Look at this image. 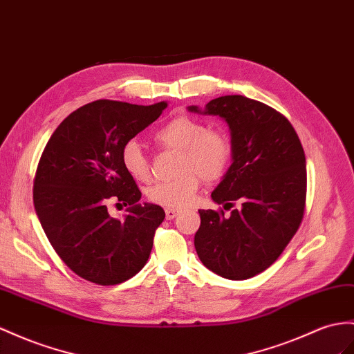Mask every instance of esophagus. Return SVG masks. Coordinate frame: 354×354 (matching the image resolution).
Instances as JSON below:
<instances>
[{
  "instance_id": "34e87169",
  "label": "esophagus",
  "mask_w": 354,
  "mask_h": 354,
  "mask_svg": "<svg viewBox=\"0 0 354 354\" xmlns=\"http://www.w3.org/2000/svg\"><path fill=\"white\" fill-rule=\"evenodd\" d=\"M178 214H179L178 209H169V207H167V209H166V218L167 220H174V218H176Z\"/></svg>"
}]
</instances>
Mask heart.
I'll return each instance as SVG.
<instances>
[{"label": "heart", "mask_w": 354, "mask_h": 354, "mask_svg": "<svg viewBox=\"0 0 354 354\" xmlns=\"http://www.w3.org/2000/svg\"><path fill=\"white\" fill-rule=\"evenodd\" d=\"M160 147L179 151V176L171 180H161L147 189L152 203L178 209L192 203L205 180L220 179L227 170L232 158V143L220 130H209L205 122L189 116H178L165 124L153 134ZM122 166L133 179L147 183L151 179V166L147 153L136 140L124 145L121 152Z\"/></svg>", "instance_id": "heart-1"}]
</instances>
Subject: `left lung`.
I'll list each match as a JSON object with an SVG mask.
<instances>
[{
  "label": "left lung",
  "mask_w": 354,
  "mask_h": 354,
  "mask_svg": "<svg viewBox=\"0 0 354 354\" xmlns=\"http://www.w3.org/2000/svg\"><path fill=\"white\" fill-rule=\"evenodd\" d=\"M229 124L232 166L211 197L230 216L201 209L194 247L202 263L227 279H248L268 269L304 218L306 165L302 143L284 115L257 100L224 95L203 111Z\"/></svg>",
  "instance_id": "obj_1"
}]
</instances>
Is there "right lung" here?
<instances>
[{
    "label": "right lung",
    "mask_w": 354,
    "mask_h": 354,
    "mask_svg": "<svg viewBox=\"0 0 354 354\" xmlns=\"http://www.w3.org/2000/svg\"><path fill=\"white\" fill-rule=\"evenodd\" d=\"M166 102L138 106L97 100L70 113L53 131L34 179V207L61 260L91 283L115 286L147 265L162 207L143 203L122 166L124 145L147 129ZM109 201L129 205L124 221Z\"/></svg>",
    "instance_id": "1"
}]
</instances>
